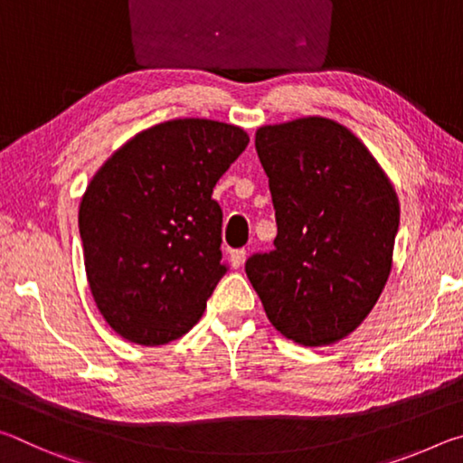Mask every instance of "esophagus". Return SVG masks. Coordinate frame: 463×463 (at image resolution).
<instances>
[{
	"instance_id": "esophagus-1",
	"label": "esophagus",
	"mask_w": 463,
	"mask_h": 463,
	"mask_svg": "<svg viewBox=\"0 0 463 463\" xmlns=\"http://www.w3.org/2000/svg\"><path fill=\"white\" fill-rule=\"evenodd\" d=\"M245 255H247L245 249H234V250H231V265H232L234 269L241 268L242 261H245Z\"/></svg>"
}]
</instances>
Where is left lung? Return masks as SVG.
<instances>
[{
  "label": "left lung",
  "instance_id": "1",
  "mask_svg": "<svg viewBox=\"0 0 463 463\" xmlns=\"http://www.w3.org/2000/svg\"><path fill=\"white\" fill-rule=\"evenodd\" d=\"M255 148L269 177L278 237L247 278L278 331L304 347L345 339L392 269L401 203L367 146L343 124L307 116L268 124Z\"/></svg>",
  "mask_w": 463,
  "mask_h": 463
}]
</instances>
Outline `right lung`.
Returning a JSON list of instances; mask_svg holds the SVG:
<instances>
[{
  "label": "right lung",
  "mask_w": 463,
  "mask_h": 463,
  "mask_svg": "<svg viewBox=\"0 0 463 463\" xmlns=\"http://www.w3.org/2000/svg\"><path fill=\"white\" fill-rule=\"evenodd\" d=\"M247 145L234 124L167 120L127 140L91 177L80 203L85 273L122 339L165 345L202 318L226 273L213 190Z\"/></svg>",
  "instance_id": "add662e5"
}]
</instances>
